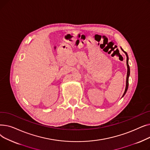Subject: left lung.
I'll use <instances>...</instances> for the list:
<instances>
[{"mask_svg":"<svg viewBox=\"0 0 150 150\" xmlns=\"http://www.w3.org/2000/svg\"><path fill=\"white\" fill-rule=\"evenodd\" d=\"M121 50L125 53L126 56H127V81H126V88H125V92L123 94V96L122 97L125 95L126 93H127V90H128V85H129V75H130V69H129V64H128V61H129V58H128V55L127 54V53L125 52L122 47H120Z\"/></svg>","mask_w":150,"mask_h":150,"instance_id":"left-lung-1","label":"left lung"}]
</instances>
